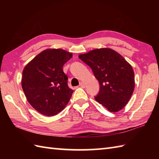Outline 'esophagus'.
Segmentation results:
<instances>
[{
	"mask_svg": "<svg viewBox=\"0 0 159 159\" xmlns=\"http://www.w3.org/2000/svg\"><path fill=\"white\" fill-rule=\"evenodd\" d=\"M80 86L81 87H85V83H84L83 82H80Z\"/></svg>",
	"mask_w": 159,
	"mask_h": 159,
	"instance_id": "34e87169",
	"label": "esophagus"
}]
</instances>
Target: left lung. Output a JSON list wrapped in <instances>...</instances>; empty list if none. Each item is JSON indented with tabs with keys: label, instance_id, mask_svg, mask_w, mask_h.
I'll return each mask as SVG.
<instances>
[{
	"label": "left lung",
	"instance_id": "8db88e82",
	"mask_svg": "<svg viewBox=\"0 0 159 159\" xmlns=\"http://www.w3.org/2000/svg\"><path fill=\"white\" fill-rule=\"evenodd\" d=\"M79 57L91 67L100 83L95 100L110 112L122 109L133 95L135 84L130 64L120 54L108 48L94 49Z\"/></svg>",
	"mask_w": 159,
	"mask_h": 159
}]
</instances>
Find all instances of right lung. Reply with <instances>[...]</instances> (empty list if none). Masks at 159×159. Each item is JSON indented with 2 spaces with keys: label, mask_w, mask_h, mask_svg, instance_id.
Listing matches in <instances>:
<instances>
[{
  "label": "right lung",
  "mask_w": 159,
  "mask_h": 159,
  "mask_svg": "<svg viewBox=\"0 0 159 159\" xmlns=\"http://www.w3.org/2000/svg\"><path fill=\"white\" fill-rule=\"evenodd\" d=\"M72 54L63 49L43 50L26 64L22 87L29 104L46 116L60 113L68 103L73 90L67 85L63 66Z\"/></svg>",
  "instance_id": "1"
}]
</instances>
